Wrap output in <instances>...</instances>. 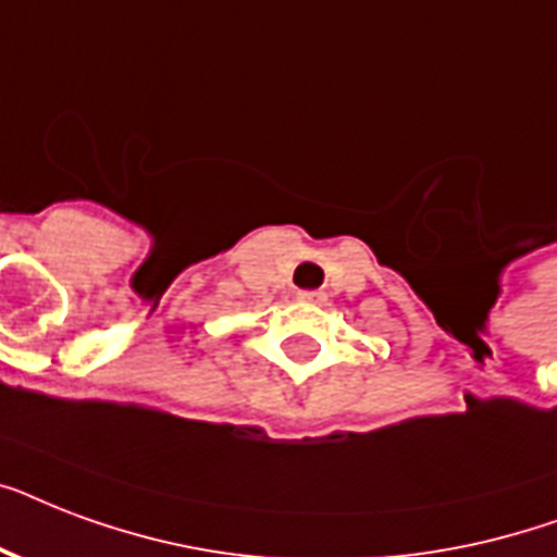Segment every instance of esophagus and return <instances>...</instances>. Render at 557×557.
<instances>
[{
    "label": "esophagus",
    "instance_id": "34e87169",
    "mask_svg": "<svg viewBox=\"0 0 557 557\" xmlns=\"http://www.w3.org/2000/svg\"><path fill=\"white\" fill-rule=\"evenodd\" d=\"M297 300L306 306H323L326 304V292H297Z\"/></svg>",
    "mask_w": 557,
    "mask_h": 557
}]
</instances>
